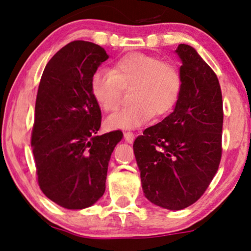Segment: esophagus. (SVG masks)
<instances>
[{
	"label": "esophagus",
	"instance_id": "esophagus-1",
	"mask_svg": "<svg viewBox=\"0 0 251 251\" xmlns=\"http://www.w3.org/2000/svg\"><path fill=\"white\" fill-rule=\"evenodd\" d=\"M123 137H125V139L128 143H132L133 139H135V135L131 131H125L123 132Z\"/></svg>",
	"mask_w": 251,
	"mask_h": 251
}]
</instances>
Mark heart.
Listing matches in <instances>:
<instances>
[{
    "label": "heart",
    "mask_w": 251,
    "mask_h": 251,
    "mask_svg": "<svg viewBox=\"0 0 251 251\" xmlns=\"http://www.w3.org/2000/svg\"><path fill=\"white\" fill-rule=\"evenodd\" d=\"M131 102L107 120L110 129L141 126L152 116H164L176 105L181 93L180 70L171 62L142 53H130L114 62L112 70L98 69L90 90L98 106L112 113L129 89Z\"/></svg>",
    "instance_id": "heart-1"
}]
</instances>
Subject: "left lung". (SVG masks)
Segmentation results:
<instances>
[{"label": "left lung", "instance_id": "1", "mask_svg": "<svg viewBox=\"0 0 251 251\" xmlns=\"http://www.w3.org/2000/svg\"><path fill=\"white\" fill-rule=\"evenodd\" d=\"M176 53L182 61L176 106L133 142L145 197L168 210L185 209L200 200L223 153V96L217 75L189 45H178Z\"/></svg>", "mask_w": 251, "mask_h": 251}]
</instances>
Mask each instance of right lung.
<instances>
[{
    "instance_id": "1",
    "label": "right lung",
    "mask_w": 251,
    "mask_h": 251,
    "mask_svg": "<svg viewBox=\"0 0 251 251\" xmlns=\"http://www.w3.org/2000/svg\"><path fill=\"white\" fill-rule=\"evenodd\" d=\"M108 58L93 42L75 40L50 58L39 84L31 145L38 184L62 207H89L106 189L112 152L121 130L97 136L101 110L90 80Z\"/></svg>"
}]
</instances>
